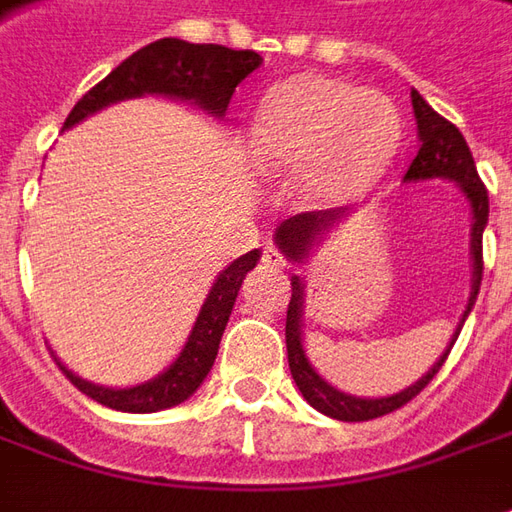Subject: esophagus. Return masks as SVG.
<instances>
[{"mask_svg": "<svg viewBox=\"0 0 512 512\" xmlns=\"http://www.w3.org/2000/svg\"><path fill=\"white\" fill-rule=\"evenodd\" d=\"M263 266L274 271L285 269V257L280 255V249H277V246H266V252H263Z\"/></svg>", "mask_w": 512, "mask_h": 512, "instance_id": "esophagus-1", "label": "esophagus"}]
</instances>
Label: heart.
Returning a JSON list of instances; mask_svg holds the SVG:
<instances>
[{
	"mask_svg": "<svg viewBox=\"0 0 512 512\" xmlns=\"http://www.w3.org/2000/svg\"><path fill=\"white\" fill-rule=\"evenodd\" d=\"M401 137L387 97L328 75H294L263 97L252 123V159L263 173H294L305 204L358 196L381 176Z\"/></svg>",
	"mask_w": 512,
	"mask_h": 512,
	"instance_id": "1",
	"label": "heart"
}]
</instances>
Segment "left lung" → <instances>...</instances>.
Returning a JSON list of instances; mask_svg holds the SVG:
<instances>
[{"label":"left lung","instance_id":"8db88e82","mask_svg":"<svg viewBox=\"0 0 512 512\" xmlns=\"http://www.w3.org/2000/svg\"><path fill=\"white\" fill-rule=\"evenodd\" d=\"M412 109H415L417 123V139L420 148L412 165L406 170L403 182H431V179H446L460 187L465 196L468 212H471V294H468V305L460 316V325L454 330L451 342H448L446 353L437 358L429 367V373L420 375L415 384H409L395 395H384V398H356L347 395L342 389L328 384L322 375L316 373L311 358L305 353V336H302V316H305V280L300 274L291 277V302H288V316H285V347H288V367L294 375V384L300 387L302 398L314 406L316 412L333 417V420H347V423H358V420H373V417L389 415L395 409H401L403 403H409L420 389L429 384L434 375L440 373L443 361L451 353V347L460 336L465 319L474 308L476 294H479V283H482V232L488 227V190L479 179L474 165V156L468 142L460 134L457 125H451L446 117H440L431 109L429 103L420 97L417 89H412ZM353 207H336V210H319V212H300L294 218L283 221L277 232H274V243L291 263H305L314 246L322 243L325 235L339 227L342 221L350 218Z\"/></svg>","mask_w":512,"mask_h":512}]
</instances>
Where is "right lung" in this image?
Here are the masks:
<instances>
[{
    "label": "right lung",
    "mask_w": 512,
    "mask_h": 512,
    "mask_svg": "<svg viewBox=\"0 0 512 512\" xmlns=\"http://www.w3.org/2000/svg\"><path fill=\"white\" fill-rule=\"evenodd\" d=\"M260 64H263V58L255 50H229L221 44H190L182 38H159L154 44L134 52L131 58H125L123 64L111 69L95 89H89L75 103V109L69 111L64 131L83 123L86 117L103 111L106 106L145 95L173 97V100H184V103L190 100L201 111L221 120L227 114L229 97L235 92V86L246 75H252ZM257 260H260V249H252L238 260H232L227 269L215 277L182 353L151 381L134 384V387H103V384H92V381L72 373L66 364H61V358H55V361L61 364L66 378L81 389L83 395H89L92 401L117 409V412L148 415V412H162L170 406H179L204 384V378L212 370L235 297L241 291L246 274L257 266Z\"/></svg>",
    "instance_id": "obj_1"
}]
</instances>
